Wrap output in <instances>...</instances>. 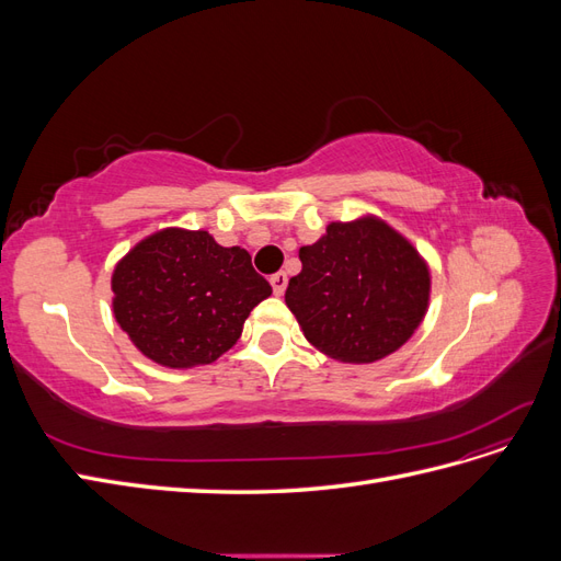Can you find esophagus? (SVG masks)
Returning a JSON list of instances; mask_svg holds the SVG:
<instances>
[{"label": "esophagus", "mask_w": 561, "mask_h": 561, "mask_svg": "<svg viewBox=\"0 0 561 561\" xmlns=\"http://www.w3.org/2000/svg\"><path fill=\"white\" fill-rule=\"evenodd\" d=\"M268 283H271V287H274V295L280 297L285 293V287H287V274H285V271H278V274L268 278Z\"/></svg>", "instance_id": "34e87169"}]
</instances>
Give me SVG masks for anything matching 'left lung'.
Returning a JSON list of instances; mask_svg holds the SVG:
<instances>
[{
    "label": "left lung",
    "instance_id": "left-lung-1",
    "mask_svg": "<svg viewBox=\"0 0 561 561\" xmlns=\"http://www.w3.org/2000/svg\"><path fill=\"white\" fill-rule=\"evenodd\" d=\"M285 290L304 336L334 360L375 363L398 351L426 316L428 266L379 219L332 222L299 250Z\"/></svg>",
    "mask_w": 561,
    "mask_h": 561
}]
</instances>
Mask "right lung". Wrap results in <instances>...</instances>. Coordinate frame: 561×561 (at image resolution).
Here are the masks:
<instances>
[{
	"label": "right lung",
	"mask_w": 561,
	"mask_h": 561,
	"mask_svg": "<svg viewBox=\"0 0 561 561\" xmlns=\"http://www.w3.org/2000/svg\"><path fill=\"white\" fill-rule=\"evenodd\" d=\"M114 318L147 358L208 365L229 351L271 285L243 248L208 231L163 229L135 245L112 276Z\"/></svg>",
	"instance_id": "add662e5"
}]
</instances>
